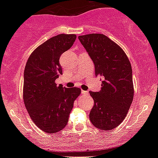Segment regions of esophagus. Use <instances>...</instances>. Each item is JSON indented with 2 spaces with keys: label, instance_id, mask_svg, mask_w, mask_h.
Returning <instances> with one entry per match:
<instances>
[{
  "label": "esophagus",
  "instance_id": "esophagus-1",
  "mask_svg": "<svg viewBox=\"0 0 158 158\" xmlns=\"http://www.w3.org/2000/svg\"><path fill=\"white\" fill-rule=\"evenodd\" d=\"M81 94H85V95H87L88 94V91H87V90H81Z\"/></svg>",
  "mask_w": 158,
  "mask_h": 158
}]
</instances>
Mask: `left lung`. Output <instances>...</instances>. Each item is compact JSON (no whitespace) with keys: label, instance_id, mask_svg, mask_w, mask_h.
I'll return each mask as SVG.
<instances>
[{"label":"left lung","instance_id":"1","mask_svg":"<svg viewBox=\"0 0 158 158\" xmlns=\"http://www.w3.org/2000/svg\"><path fill=\"white\" fill-rule=\"evenodd\" d=\"M78 39L94 64L95 75L103 79L100 91H90L94 101L90 121L100 130H112L126 118L134 98L130 60L122 48L104 34Z\"/></svg>","mask_w":158,"mask_h":158}]
</instances>
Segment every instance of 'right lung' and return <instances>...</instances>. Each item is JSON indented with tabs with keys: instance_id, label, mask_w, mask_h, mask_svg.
Instances as JSON below:
<instances>
[{
	"instance_id": "obj_1",
	"label": "right lung",
	"mask_w": 158,
	"mask_h": 158,
	"mask_svg": "<svg viewBox=\"0 0 158 158\" xmlns=\"http://www.w3.org/2000/svg\"><path fill=\"white\" fill-rule=\"evenodd\" d=\"M75 34H58L37 47L27 61L23 98L30 117L43 131L54 134L64 128L74 102L81 94L78 87L67 88L55 81L62 74L59 60L74 44Z\"/></svg>"
}]
</instances>
